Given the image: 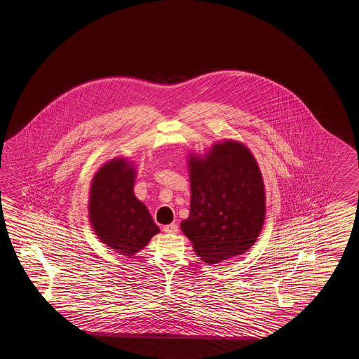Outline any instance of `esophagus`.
I'll use <instances>...</instances> for the list:
<instances>
[{
    "label": "esophagus",
    "instance_id": "obj_1",
    "mask_svg": "<svg viewBox=\"0 0 359 359\" xmlns=\"http://www.w3.org/2000/svg\"><path fill=\"white\" fill-rule=\"evenodd\" d=\"M163 231H164L165 233H177V232H178V226H177L176 223H170V224L164 226Z\"/></svg>",
    "mask_w": 359,
    "mask_h": 359
}]
</instances>
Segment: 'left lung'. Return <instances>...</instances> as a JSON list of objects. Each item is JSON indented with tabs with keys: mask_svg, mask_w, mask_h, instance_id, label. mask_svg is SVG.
I'll list each match as a JSON object with an SVG mask.
<instances>
[{
	"mask_svg": "<svg viewBox=\"0 0 359 359\" xmlns=\"http://www.w3.org/2000/svg\"><path fill=\"white\" fill-rule=\"evenodd\" d=\"M190 215L181 229L209 264L248 252L266 218V191L259 165L241 142L224 140L204 155L190 154Z\"/></svg>",
	"mask_w": 359,
	"mask_h": 359,
	"instance_id": "8db88e82",
	"label": "left lung"
}]
</instances>
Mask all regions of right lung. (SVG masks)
I'll list each match as a JSON object with an SVG mask.
<instances>
[{
	"mask_svg": "<svg viewBox=\"0 0 359 359\" xmlns=\"http://www.w3.org/2000/svg\"><path fill=\"white\" fill-rule=\"evenodd\" d=\"M133 163L119 156L102 164L92 178L88 198V219L95 235L126 257L142 250L161 231L133 192L137 177Z\"/></svg>",
	"mask_w": 359,
	"mask_h": 359,
	"instance_id": "right-lung-1",
	"label": "right lung"
}]
</instances>
